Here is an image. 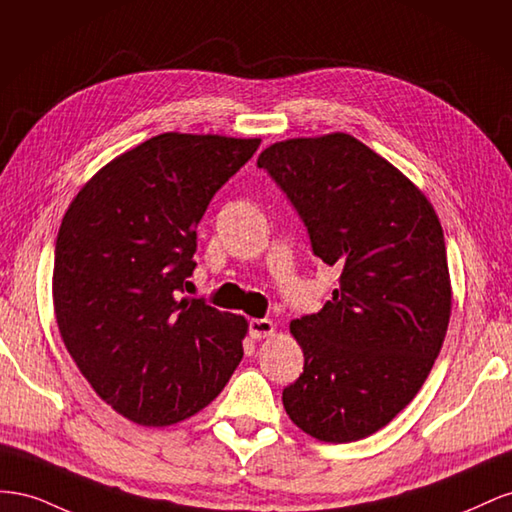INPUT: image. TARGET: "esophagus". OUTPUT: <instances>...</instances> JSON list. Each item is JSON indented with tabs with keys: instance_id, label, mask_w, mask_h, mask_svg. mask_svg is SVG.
<instances>
[{
	"instance_id": "obj_1",
	"label": "esophagus",
	"mask_w": 512,
	"mask_h": 512,
	"mask_svg": "<svg viewBox=\"0 0 512 512\" xmlns=\"http://www.w3.org/2000/svg\"><path fill=\"white\" fill-rule=\"evenodd\" d=\"M272 332H274V324L270 319H251V321H248V334H251L253 339L272 337Z\"/></svg>"
}]
</instances>
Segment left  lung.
<instances>
[{
  "mask_svg": "<svg viewBox=\"0 0 512 512\" xmlns=\"http://www.w3.org/2000/svg\"><path fill=\"white\" fill-rule=\"evenodd\" d=\"M311 251L341 270L319 313L291 321L304 371L283 388L296 425L321 442H356L410 403L450 319L442 225L427 197L352 135L289 139L259 154Z\"/></svg>",
  "mask_w": 512,
  "mask_h": 512,
  "instance_id": "obj_1",
  "label": "left lung"
}]
</instances>
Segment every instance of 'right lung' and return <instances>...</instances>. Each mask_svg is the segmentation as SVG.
Instances as JSON below:
<instances>
[{
  "mask_svg": "<svg viewBox=\"0 0 512 512\" xmlns=\"http://www.w3.org/2000/svg\"><path fill=\"white\" fill-rule=\"evenodd\" d=\"M259 143L152 137L102 167L57 231L53 304L64 345L100 397L139 425L191 418L242 360L246 319L182 294L201 216Z\"/></svg>",
  "mask_w": 512,
  "mask_h": 512,
  "instance_id": "add662e5",
  "label": "right lung"
}]
</instances>
